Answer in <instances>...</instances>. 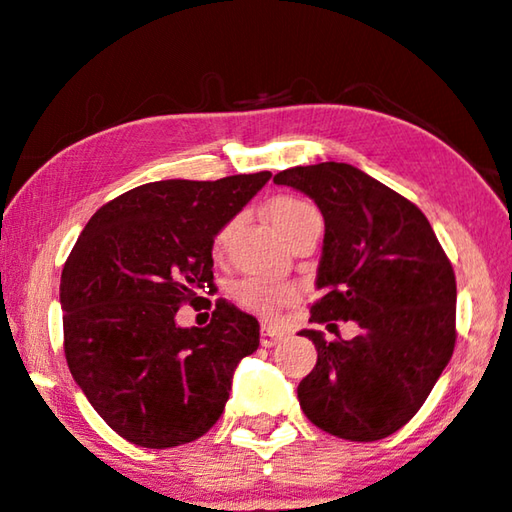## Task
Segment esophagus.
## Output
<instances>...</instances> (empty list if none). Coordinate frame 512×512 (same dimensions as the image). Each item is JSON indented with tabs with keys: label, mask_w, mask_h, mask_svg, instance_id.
<instances>
[{
	"label": "esophagus",
	"mask_w": 512,
	"mask_h": 512,
	"mask_svg": "<svg viewBox=\"0 0 512 512\" xmlns=\"http://www.w3.org/2000/svg\"><path fill=\"white\" fill-rule=\"evenodd\" d=\"M284 339V332L274 328V325H263L261 328V344L263 346H277Z\"/></svg>",
	"instance_id": "esophagus-1"
}]
</instances>
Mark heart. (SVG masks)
I'll return each mask as SVG.
<instances>
[{
    "label": "heart",
    "mask_w": 512,
    "mask_h": 512,
    "mask_svg": "<svg viewBox=\"0 0 512 512\" xmlns=\"http://www.w3.org/2000/svg\"><path fill=\"white\" fill-rule=\"evenodd\" d=\"M309 217H318L316 207L302 201V198H293V196H281L277 201H272L268 207V219L274 226L281 238L291 231L295 224L305 221ZM228 235H231V226H224L221 231L214 235L212 242V251L214 256H221L224 251ZM295 298V291L288 284H274V281H263V279H244L240 284L233 286V300L238 302L242 309L254 311V314H263L270 316L277 311L279 307H284L286 302H291Z\"/></svg>",
    "instance_id": "heart-1"
}]
</instances>
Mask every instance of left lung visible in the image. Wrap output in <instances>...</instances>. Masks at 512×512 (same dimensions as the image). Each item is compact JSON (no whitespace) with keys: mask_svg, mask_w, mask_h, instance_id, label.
Masks as SVG:
<instances>
[{"mask_svg":"<svg viewBox=\"0 0 512 512\" xmlns=\"http://www.w3.org/2000/svg\"><path fill=\"white\" fill-rule=\"evenodd\" d=\"M307 194L325 221L311 323H358L353 339L314 342L316 367L300 381L305 416L348 441H379L425 404L455 348V272L416 205L360 168L325 161L274 175Z\"/></svg>","mask_w":512,"mask_h":512,"instance_id":"obj_1","label":"left lung"}]
</instances>
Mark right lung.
Wrapping results in <instances>:
<instances>
[{
  "instance_id": "1",
  "label": "right lung",
  "mask_w": 512,
  "mask_h": 512,
  "mask_svg": "<svg viewBox=\"0 0 512 512\" xmlns=\"http://www.w3.org/2000/svg\"><path fill=\"white\" fill-rule=\"evenodd\" d=\"M270 177L140 184L99 207L80 233L59 284L64 355L122 439L182 446L224 413L235 367L258 348V321L226 300L205 328H180L175 314L214 291V235Z\"/></svg>"
}]
</instances>
